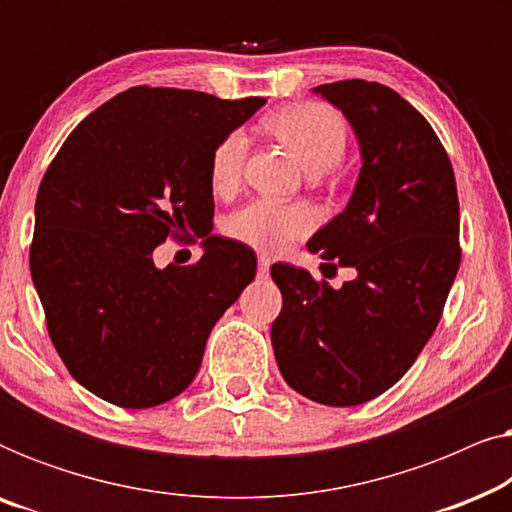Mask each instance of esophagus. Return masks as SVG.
<instances>
[{
    "mask_svg": "<svg viewBox=\"0 0 512 512\" xmlns=\"http://www.w3.org/2000/svg\"><path fill=\"white\" fill-rule=\"evenodd\" d=\"M268 272H270V258L261 256L258 258V277H268Z\"/></svg>",
    "mask_w": 512,
    "mask_h": 512,
    "instance_id": "1",
    "label": "esophagus"
}]
</instances>
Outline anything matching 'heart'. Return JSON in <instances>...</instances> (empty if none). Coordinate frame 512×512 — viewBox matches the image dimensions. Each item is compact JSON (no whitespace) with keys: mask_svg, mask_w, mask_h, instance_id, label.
I'll use <instances>...</instances> for the list:
<instances>
[{"mask_svg":"<svg viewBox=\"0 0 512 512\" xmlns=\"http://www.w3.org/2000/svg\"><path fill=\"white\" fill-rule=\"evenodd\" d=\"M272 135L289 149L310 177L333 170L345 156L347 125L340 114L324 104H293L265 121ZM249 139L244 132H230L216 144L209 160V181L216 193H230L240 184ZM317 216L305 205H279L272 200L251 202L230 216L228 233L258 251L277 254L291 242L310 233Z\"/></svg>","mask_w":512,"mask_h":512,"instance_id":"1","label":"heart"}]
</instances>
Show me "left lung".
Here are the masks:
<instances>
[{
	"label": "left lung",
	"mask_w": 512,
	"mask_h": 512,
	"mask_svg": "<svg viewBox=\"0 0 512 512\" xmlns=\"http://www.w3.org/2000/svg\"><path fill=\"white\" fill-rule=\"evenodd\" d=\"M312 93L352 125L361 172L347 207L307 249L356 277L333 289L272 265L282 312L270 340L293 391L349 408L394 387L436 331L461 261L459 198L443 144L396 90L352 79Z\"/></svg>",
	"instance_id": "left-lung-1"
}]
</instances>
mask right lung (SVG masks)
I'll return each instance as SVG.
<instances>
[{"mask_svg":"<svg viewBox=\"0 0 512 512\" xmlns=\"http://www.w3.org/2000/svg\"><path fill=\"white\" fill-rule=\"evenodd\" d=\"M265 97L137 86L65 139L34 205L30 270L48 333L76 382L153 408L198 375L209 333L254 282V251L212 235L209 160ZM193 229L203 258L158 269L152 251Z\"/></svg>","mask_w":512,"mask_h":512,"instance_id":"1","label":"right lung"}]
</instances>
